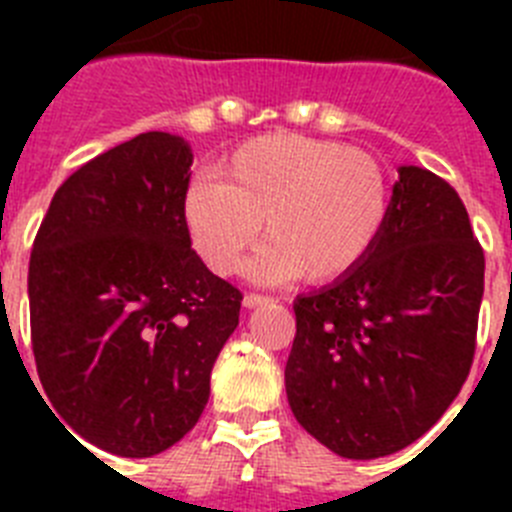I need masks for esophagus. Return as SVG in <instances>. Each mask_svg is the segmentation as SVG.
<instances>
[{
    "label": "esophagus",
    "mask_w": 512,
    "mask_h": 512,
    "mask_svg": "<svg viewBox=\"0 0 512 512\" xmlns=\"http://www.w3.org/2000/svg\"><path fill=\"white\" fill-rule=\"evenodd\" d=\"M269 302V297L264 295H246L243 297V307H248V310H253V307H259V305H266Z\"/></svg>",
    "instance_id": "1"
}]
</instances>
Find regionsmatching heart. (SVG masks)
I'll list each match as a JSON object with an SVG mask.
<instances>
[{
	"label": "heart",
	"mask_w": 512,
	"mask_h": 512,
	"mask_svg": "<svg viewBox=\"0 0 512 512\" xmlns=\"http://www.w3.org/2000/svg\"><path fill=\"white\" fill-rule=\"evenodd\" d=\"M220 171L223 182L197 179L184 194L194 251L220 277L241 266L264 220L269 241L248 266L256 282H336L369 259L390 217L377 158L333 140L261 135Z\"/></svg>",
	"instance_id": "heart-1"
}]
</instances>
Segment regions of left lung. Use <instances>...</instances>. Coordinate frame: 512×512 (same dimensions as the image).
<instances>
[{
    "instance_id": "left-lung-1",
    "label": "left lung",
    "mask_w": 512,
    "mask_h": 512,
    "mask_svg": "<svg viewBox=\"0 0 512 512\" xmlns=\"http://www.w3.org/2000/svg\"><path fill=\"white\" fill-rule=\"evenodd\" d=\"M397 174L369 259L295 302L289 408L343 459H379L418 441L474 359L485 253L467 207L428 169Z\"/></svg>"
}]
</instances>
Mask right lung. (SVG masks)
Listing matches in <instances>:
<instances>
[{"label":"right lung","mask_w":512,"mask_h":512,"mask_svg":"<svg viewBox=\"0 0 512 512\" xmlns=\"http://www.w3.org/2000/svg\"><path fill=\"white\" fill-rule=\"evenodd\" d=\"M192 161L187 140L161 130L92 158L53 194L30 256L33 354L53 415L128 459L192 431L238 328L241 292L202 264L184 223Z\"/></svg>","instance_id":"add662e5"}]
</instances>
